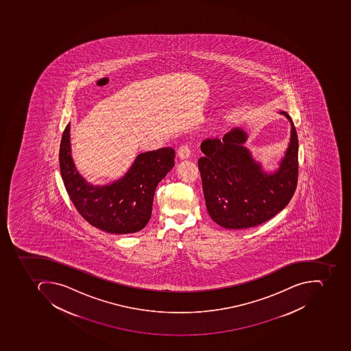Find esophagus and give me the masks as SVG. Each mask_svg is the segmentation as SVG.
<instances>
[{"label":"esophagus","mask_w":351,"mask_h":351,"mask_svg":"<svg viewBox=\"0 0 351 351\" xmlns=\"http://www.w3.org/2000/svg\"><path fill=\"white\" fill-rule=\"evenodd\" d=\"M190 154H191V148H190L189 145L182 144V146L179 147V158H182V159H186V158L190 157Z\"/></svg>","instance_id":"obj_1"}]
</instances>
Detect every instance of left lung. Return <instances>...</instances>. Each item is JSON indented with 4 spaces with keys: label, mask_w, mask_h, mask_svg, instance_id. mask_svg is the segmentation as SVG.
Listing matches in <instances>:
<instances>
[{
    "label": "left lung",
    "mask_w": 351,
    "mask_h": 351,
    "mask_svg": "<svg viewBox=\"0 0 351 351\" xmlns=\"http://www.w3.org/2000/svg\"><path fill=\"white\" fill-rule=\"evenodd\" d=\"M291 139L278 171L262 172L243 146L246 133L232 130L222 139L202 142L197 161L209 216L226 229H248L273 218L293 197L298 177V139L291 117Z\"/></svg>",
    "instance_id": "8db88e82"
}]
</instances>
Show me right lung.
<instances>
[{"instance_id":"right-lung-1","label":"right lung","mask_w":351,"mask_h":351,"mask_svg":"<svg viewBox=\"0 0 351 351\" xmlns=\"http://www.w3.org/2000/svg\"><path fill=\"white\" fill-rule=\"evenodd\" d=\"M174 158L172 147L144 152L121 179L95 186L80 176L73 163L67 125L60 145V172L71 201L86 221L107 233H135L149 221L156 188L174 167Z\"/></svg>"}]
</instances>
